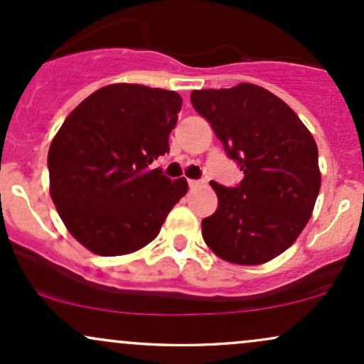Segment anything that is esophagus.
<instances>
[{"label": "esophagus", "instance_id": "esophagus-1", "mask_svg": "<svg viewBox=\"0 0 364 364\" xmlns=\"http://www.w3.org/2000/svg\"><path fill=\"white\" fill-rule=\"evenodd\" d=\"M203 181H197V179H188V186L190 190H197L198 186H202Z\"/></svg>", "mask_w": 364, "mask_h": 364}]
</instances>
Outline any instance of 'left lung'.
<instances>
[{
	"label": "left lung",
	"instance_id": "8db88e82",
	"mask_svg": "<svg viewBox=\"0 0 364 364\" xmlns=\"http://www.w3.org/2000/svg\"><path fill=\"white\" fill-rule=\"evenodd\" d=\"M190 100L243 171L233 188L210 181L218 209L202 219L203 240L228 262L264 264L297 240L313 214L321 186L316 141L297 114L261 86L197 90Z\"/></svg>",
	"mask_w": 364,
	"mask_h": 364
}]
</instances>
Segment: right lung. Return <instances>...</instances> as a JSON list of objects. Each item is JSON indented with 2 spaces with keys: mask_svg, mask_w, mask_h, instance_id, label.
Segmentation results:
<instances>
[{
  "mask_svg": "<svg viewBox=\"0 0 364 364\" xmlns=\"http://www.w3.org/2000/svg\"><path fill=\"white\" fill-rule=\"evenodd\" d=\"M181 97L141 85L100 87L67 115L48 151L51 200L87 250L131 254L149 245L188 191L151 162L169 154Z\"/></svg>",
  "mask_w": 364,
  "mask_h": 364,
  "instance_id": "obj_1",
  "label": "right lung"
}]
</instances>
